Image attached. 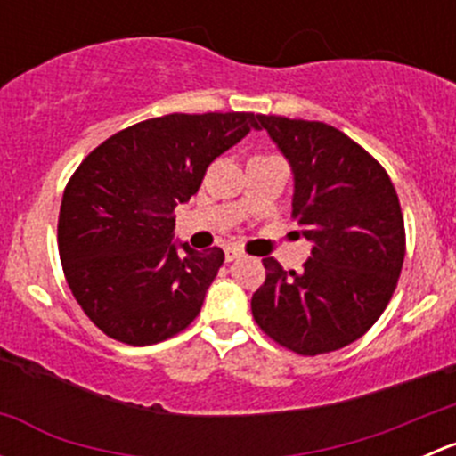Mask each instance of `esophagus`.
Wrapping results in <instances>:
<instances>
[{"mask_svg":"<svg viewBox=\"0 0 456 456\" xmlns=\"http://www.w3.org/2000/svg\"><path fill=\"white\" fill-rule=\"evenodd\" d=\"M240 256H242V249H238V247H227V249H224V257H227V262L236 260V257Z\"/></svg>","mask_w":456,"mask_h":456,"instance_id":"1","label":"esophagus"}]
</instances>
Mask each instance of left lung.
<instances>
[{
	"mask_svg": "<svg viewBox=\"0 0 456 456\" xmlns=\"http://www.w3.org/2000/svg\"><path fill=\"white\" fill-rule=\"evenodd\" d=\"M262 127L291 163V216L314 249L302 271L262 257L266 278L251 314L297 355L338 351L379 320L397 289L406 256L399 196L386 169L338 127L257 114Z\"/></svg>",
	"mask_w": 456,
	"mask_h": 456,
	"instance_id": "8db88e82",
	"label": "left lung"
}]
</instances>
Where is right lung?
Returning <instances> with one entry per match:
<instances>
[{
    "mask_svg": "<svg viewBox=\"0 0 456 456\" xmlns=\"http://www.w3.org/2000/svg\"><path fill=\"white\" fill-rule=\"evenodd\" d=\"M254 112L165 114L117 132L68 181L59 257L92 324L130 346L185 330L223 266L218 247L172 245L174 209L199 191L216 156L257 127Z\"/></svg>",
    "mask_w": 456,
    "mask_h": 456,
    "instance_id": "right-lung-1",
    "label": "right lung"
}]
</instances>
